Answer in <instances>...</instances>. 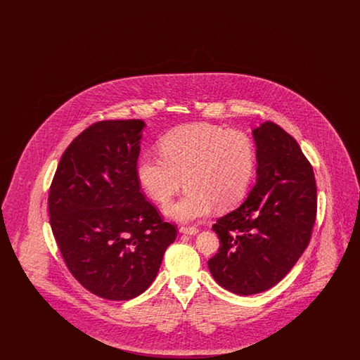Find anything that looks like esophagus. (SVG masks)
Returning a JSON list of instances; mask_svg holds the SVG:
<instances>
[{
  "instance_id": "1",
  "label": "esophagus",
  "mask_w": 360,
  "mask_h": 360,
  "mask_svg": "<svg viewBox=\"0 0 360 360\" xmlns=\"http://www.w3.org/2000/svg\"><path fill=\"white\" fill-rule=\"evenodd\" d=\"M179 232H182V233H186V235H195V233H198V228L197 226H181L179 228Z\"/></svg>"
}]
</instances>
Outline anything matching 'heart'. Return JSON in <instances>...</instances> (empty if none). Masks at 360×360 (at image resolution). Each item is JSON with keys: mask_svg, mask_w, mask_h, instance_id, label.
Returning <instances> with one entry per match:
<instances>
[{"mask_svg": "<svg viewBox=\"0 0 360 360\" xmlns=\"http://www.w3.org/2000/svg\"><path fill=\"white\" fill-rule=\"evenodd\" d=\"M158 146L160 155L140 158L137 181L160 205L170 202L185 181V194L166 207L174 220L191 221L214 206L224 210L239 205L251 188L257 150L243 131L194 122L174 128Z\"/></svg>", "mask_w": 360, "mask_h": 360, "instance_id": "1", "label": "heart"}]
</instances>
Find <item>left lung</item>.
<instances>
[{
  "mask_svg": "<svg viewBox=\"0 0 360 360\" xmlns=\"http://www.w3.org/2000/svg\"><path fill=\"white\" fill-rule=\"evenodd\" d=\"M257 184L244 202L217 220L220 239L209 270L239 295L269 290L304 254L317 213L313 167L295 139L271 121L252 131Z\"/></svg>",
  "mask_w": 360,
  "mask_h": 360,
  "instance_id": "left-lung-1",
  "label": "left lung"
}]
</instances>
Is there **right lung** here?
<instances>
[{"mask_svg":"<svg viewBox=\"0 0 360 360\" xmlns=\"http://www.w3.org/2000/svg\"><path fill=\"white\" fill-rule=\"evenodd\" d=\"M141 120L94 122L62 155L49 194L52 233L90 292L128 301L154 282L176 226L165 223L137 181Z\"/></svg>","mask_w":360,"mask_h":360,"instance_id":"add662e5","label":"right lung"}]
</instances>
